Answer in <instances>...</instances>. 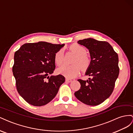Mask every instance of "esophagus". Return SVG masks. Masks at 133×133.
Segmentation results:
<instances>
[{"instance_id": "obj_1", "label": "esophagus", "mask_w": 133, "mask_h": 133, "mask_svg": "<svg viewBox=\"0 0 133 133\" xmlns=\"http://www.w3.org/2000/svg\"><path fill=\"white\" fill-rule=\"evenodd\" d=\"M72 79H69V78H66V82H72Z\"/></svg>"}]
</instances>
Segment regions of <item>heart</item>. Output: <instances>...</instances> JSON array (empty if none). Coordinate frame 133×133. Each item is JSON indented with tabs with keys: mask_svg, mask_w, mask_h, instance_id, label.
Instances as JSON below:
<instances>
[{
	"mask_svg": "<svg viewBox=\"0 0 133 133\" xmlns=\"http://www.w3.org/2000/svg\"><path fill=\"white\" fill-rule=\"evenodd\" d=\"M69 50L75 54L72 59V64L64 65L58 70V72L65 76L68 78H74L76 76L80 71V67L83 71L88 70L91 65V59L87 54L86 48L77 43L70 45ZM64 54L62 50L57 52L55 55V62L58 66L63 63ZM81 67H79V66Z\"/></svg>",
	"mask_w": 133,
	"mask_h": 133,
	"instance_id": "b5f03b06",
	"label": "heart"
}]
</instances>
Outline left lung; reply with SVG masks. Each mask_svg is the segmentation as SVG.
I'll return each mask as SVG.
<instances>
[{
    "instance_id": "8db88e82",
    "label": "left lung",
    "mask_w": 133,
    "mask_h": 133,
    "mask_svg": "<svg viewBox=\"0 0 133 133\" xmlns=\"http://www.w3.org/2000/svg\"><path fill=\"white\" fill-rule=\"evenodd\" d=\"M78 43L88 49L91 65L85 75L91 76L86 81L79 79L80 89L75 96L83 104L98 105L107 99L112 94L118 77V55L107 42L91 38L79 40Z\"/></svg>"
}]
</instances>
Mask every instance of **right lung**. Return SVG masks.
I'll list each match as a JSON object with an SVG mask.
<instances>
[{"instance_id": "1", "label": "right lung", "mask_w": 133, "mask_h": 133, "mask_svg": "<svg viewBox=\"0 0 133 133\" xmlns=\"http://www.w3.org/2000/svg\"><path fill=\"white\" fill-rule=\"evenodd\" d=\"M64 45L38 42L25 43L15 52L13 73L17 89L29 104L46 105L54 99L65 81L61 75L49 76L56 67L55 54Z\"/></svg>"}]
</instances>
